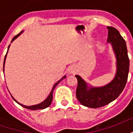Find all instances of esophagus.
I'll return each mask as SVG.
<instances>
[{"label": "esophagus", "mask_w": 133, "mask_h": 133, "mask_svg": "<svg viewBox=\"0 0 133 133\" xmlns=\"http://www.w3.org/2000/svg\"><path fill=\"white\" fill-rule=\"evenodd\" d=\"M76 70H77V68H76V67L75 65H72V66H70L69 68V69H68V71L70 74H74L76 72Z\"/></svg>", "instance_id": "esophagus-1"}]
</instances>
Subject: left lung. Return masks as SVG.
I'll list each match as a JSON object with an SVG mask.
<instances>
[{
    "mask_svg": "<svg viewBox=\"0 0 133 133\" xmlns=\"http://www.w3.org/2000/svg\"><path fill=\"white\" fill-rule=\"evenodd\" d=\"M107 28V42L111 44L116 58V72L114 78L102 87L92 86L80 75H75L78 80L76 97L83 105L88 108H98L111 103L123 92L128 81L130 61L125 41L117 29L110 26Z\"/></svg>",
    "mask_w": 133,
    "mask_h": 133,
    "instance_id": "1",
    "label": "left lung"
}]
</instances>
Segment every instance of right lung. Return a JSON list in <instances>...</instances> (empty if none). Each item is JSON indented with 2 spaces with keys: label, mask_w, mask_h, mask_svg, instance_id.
<instances>
[{
  "label": "right lung",
  "mask_w": 133,
  "mask_h": 133,
  "mask_svg": "<svg viewBox=\"0 0 133 133\" xmlns=\"http://www.w3.org/2000/svg\"><path fill=\"white\" fill-rule=\"evenodd\" d=\"M23 32V30H22L21 32L20 33H18V35H16L14 38L12 39V41H11V43L13 42L14 40H16V38H18V36H20V35H21V33ZM10 45H9V46H8V50H9V48H10ZM8 51L7 52H6V55H5V58H4V63H3V72H4V68H5V59H6V56H7V53H8ZM66 77V75H65V76H63V78H61L60 81H58L57 83H55V84H54V85H53V87H52V90H51V91H50V94L48 95V96L47 97V98L45 99V100H43V102H41V103H39V104H37V105H30V106H27V105H22V104H21L20 103H18L17 100L15 99V98H13V96H12V98H13V100L16 101V103H18V104H19L20 105H21L22 107H23V108H27V109H29V110H42V109H45L46 108H48V107H49L50 105V104H51V103H52V92H53V90H54V89H55V88L56 86H57V85H58L60 82H61L63 79H64V78Z\"/></svg>",
  "instance_id": "right-lung-1"
}]
</instances>
